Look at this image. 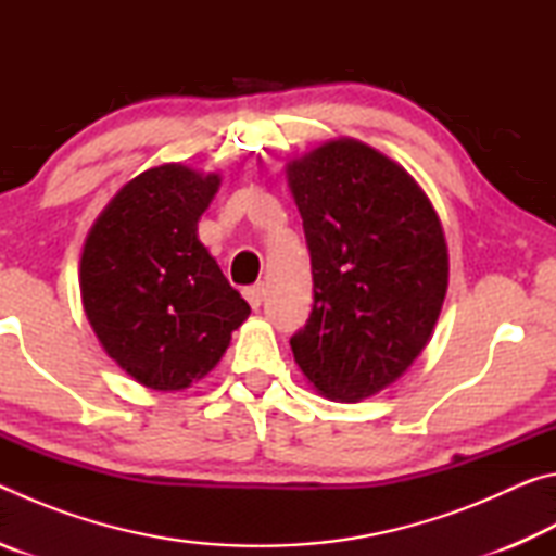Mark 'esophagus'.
<instances>
[{"label":"esophagus","instance_id":"1","mask_svg":"<svg viewBox=\"0 0 556 556\" xmlns=\"http://www.w3.org/2000/svg\"><path fill=\"white\" fill-rule=\"evenodd\" d=\"M244 299H248V304L252 308H260L262 301H265V285H252L242 291Z\"/></svg>","mask_w":556,"mask_h":556}]
</instances>
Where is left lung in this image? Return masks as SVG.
<instances>
[{
  "label": "left lung",
  "mask_w": 556,
  "mask_h": 556,
  "mask_svg": "<svg viewBox=\"0 0 556 556\" xmlns=\"http://www.w3.org/2000/svg\"><path fill=\"white\" fill-rule=\"evenodd\" d=\"M314 277V306L289 338L326 397L357 402L409 368L446 296L439 215L402 166L353 139L289 166Z\"/></svg>",
  "instance_id": "obj_1"
}]
</instances>
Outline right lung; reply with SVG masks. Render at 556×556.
Segmentation results:
<instances>
[{"label":"right lung","mask_w":556,"mask_h":556,"mask_svg":"<svg viewBox=\"0 0 556 556\" xmlns=\"http://www.w3.org/2000/svg\"><path fill=\"white\" fill-rule=\"evenodd\" d=\"M218 184L178 164L149 168L112 199L83 250L92 331L119 368L152 390L203 378L250 316L195 235Z\"/></svg>","instance_id":"obj_1"}]
</instances>
